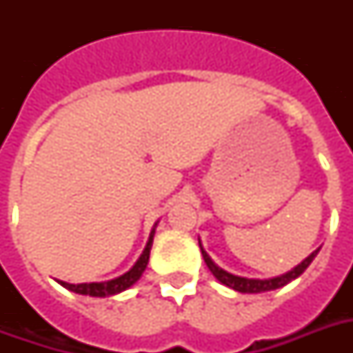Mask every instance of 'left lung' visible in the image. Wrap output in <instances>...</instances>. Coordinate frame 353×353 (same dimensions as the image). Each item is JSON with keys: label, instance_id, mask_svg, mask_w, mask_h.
Returning a JSON list of instances; mask_svg holds the SVG:
<instances>
[{"label": "left lung", "instance_id": "obj_1", "mask_svg": "<svg viewBox=\"0 0 353 353\" xmlns=\"http://www.w3.org/2000/svg\"><path fill=\"white\" fill-rule=\"evenodd\" d=\"M198 241H199V249H201V254H203L205 263H207V268L210 269V273L214 274L216 280L221 282L223 285H227V288H231V290L240 291V293H263V291L279 290V288H282V285L290 284L291 280L299 279V276L306 271L307 265L313 262V258L317 256V252L321 251V247L315 249V251H313L310 256L304 258L299 265H295V268L291 269V271H288V273L279 274V276H271V279H247V276H238V274H232L229 273V271H225V269H221L220 265H218V263L209 256V252L205 251L203 243H201L199 238Z\"/></svg>", "mask_w": 353, "mask_h": 353}]
</instances>
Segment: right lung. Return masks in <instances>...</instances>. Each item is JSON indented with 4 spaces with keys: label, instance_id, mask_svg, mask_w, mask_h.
<instances>
[{
    "label": "right lung",
    "instance_id": "right-lung-1",
    "mask_svg": "<svg viewBox=\"0 0 353 353\" xmlns=\"http://www.w3.org/2000/svg\"><path fill=\"white\" fill-rule=\"evenodd\" d=\"M159 221H155L154 227H152V232H150V238L146 241V247H144L143 254L139 256V260L132 265L130 271H126L121 276H115L112 280H104V282H82V284H69V282H63V280H58V284L63 285L65 290L73 291V293H79V295H90V296H99V299H104V296H113L119 295L122 291H126L128 288H132L135 282H137L141 276H143L144 269L148 265L150 260V249H152V243H154V234L155 227H157Z\"/></svg>",
    "mask_w": 353,
    "mask_h": 353
}]
</instances>
